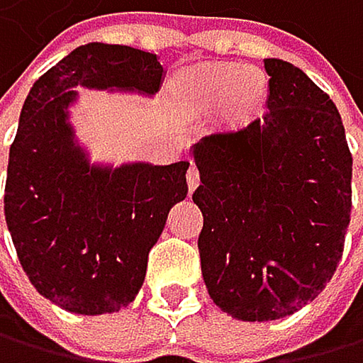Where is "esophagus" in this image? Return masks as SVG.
I'll return each instance as SVG.
<instances>
[{
	"label": "esophagus",
	"instance_id": "34e87169",
	"mask_svg": "<svg viewBox=\"0 0 363 363\" xmlns=\"http://www.w3.org/2000/svg\"><path fill=\"white\" fill-rule=\"evenodd\" d=\"M199 183H201V176H199L196 164H189V169H187V187H189V191L196 189Z\"/></svg>",
	"mask_w": 363,
	"mask_h": 363
}]
</instances>
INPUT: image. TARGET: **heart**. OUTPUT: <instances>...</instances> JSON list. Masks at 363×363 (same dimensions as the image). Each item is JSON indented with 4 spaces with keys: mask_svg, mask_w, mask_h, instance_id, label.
<instances>
[{
    "mask_svg": "<svg viewBox=\"0 0 363 363\" xmlns=\"http://www.w3.org/2000/svg\"><path fill=\"white\" fill-rule=\"evenodd\" d=\"M265 79L255 69H243L236 62L199 64L178 77V91L201 111H212L220 104L228 120L238 122L255 113L263 98Z\"/></svg>",
    "mask_w": 363,
    "mask_h": 363,
    "instance_id": "obj_1",
    "label": "heart"
}]
</instances>
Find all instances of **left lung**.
<instances>
[{
	"label": "left lung",
	"mask_w": 363,
	"mask_h": 363,
	"mask_svg": "<svg viewBox=\"0 0 363 363\" xmlns=\"http://www.w3.org/2000/svg\"><path fill=\"white\" fill-rule=\"evenodd\" d=\"M267 111L191 147L201 270L241 321L296 313L333 279L350 223L352 156L335 102L301 69L265 60Z\"/></svg>",
	"instance_id": "left-lung-1"
}]
</instances>
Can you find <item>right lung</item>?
<instances>
[{
    "mask_svg": "<svg viewBox=\"0 0 363 363\" xmlns=\"http://www.w3.org/2000/svg\"><path fill=\"white\" fill-rule=\"evenodd\" d=\"M158 55L131 46H77L33 84L9 154L4 214L19 263L42 296L75 315L118 313L147 274L169 209L187 196V160L96 164L69 108L75 86L154 96Z\"/></svg>",
    "mask_w": 363,
    "mask_h": 363,
    "instance_id": "1",
    "label": "right lung"
}]
</instances>
